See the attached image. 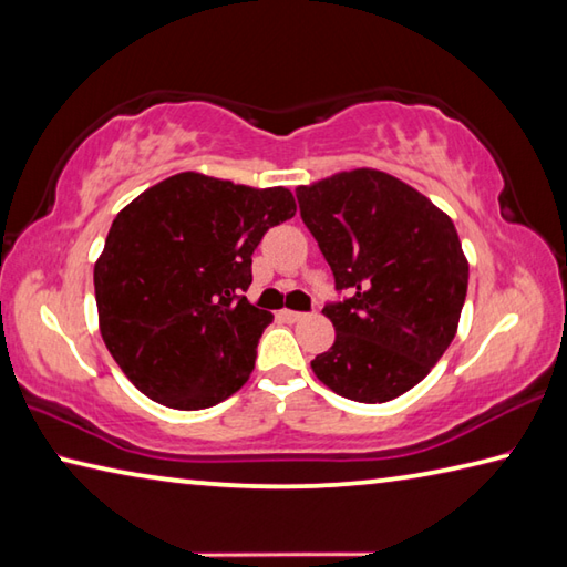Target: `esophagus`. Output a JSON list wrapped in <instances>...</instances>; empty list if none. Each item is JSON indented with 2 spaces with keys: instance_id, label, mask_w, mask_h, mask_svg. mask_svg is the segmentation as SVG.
I'll return each instance as SVG.
<instances>
[{
  "instance_id": "34e87169",
  "label": "esophagus",
  "mask_w": 567,
  "mask_h": 567,
  "mask_svg": "<svg viewBox=\"0 0 567 567\" xmlns=\"http://www.w3.org/2000/svg\"><path fill=\"white\" fill-rule=\"evenodd\" d=\"M281 316L288 320V323H298V320L306 318V313H298V311H281Z\"/></svg>"
}]
</instances>
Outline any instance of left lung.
Segmentation results:
<instances>
[{
  "label": "left lung",
  "instance_id": "obj_1",
  "mask_svg": "<svg viewBox=\"0 0 567 567\" xmlns=\"http://www.w3.org/2000/svg\"><path fill=\"white\" fill-rule=\"evenodd\" d=\"M306 227L343 303L326 306L336 343L311 360L340 398L380 404L420 384L452 346L468 261L452 217L375 167L296 187Z\"/></svg>",
  "mask_w": 567,
  "mask_h": 567
}]
</instances>
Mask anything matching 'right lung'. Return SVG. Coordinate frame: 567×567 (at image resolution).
<instances>
[{
  "label": "right lung",
  "mask_w": 567,
  "mask_h": 567,
  "mask_svg": "<svg viewBox=\"0 0 567 567\" xmlns=\"http://www.w3.org/2000/svg\"><path fill=\"white\" fill-rule=\"evenodd\" d=\"M296 215L286 187L177 173L111 224L93 266L99 328L145 398L205 410L247 384L274 316L241 296L266 231Z\"/></svg>",
  "instance_id": "1"
}]
</instances>
